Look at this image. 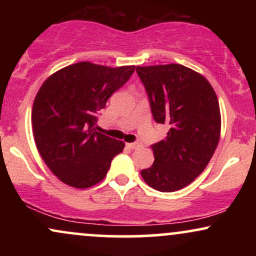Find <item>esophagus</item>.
Masks as SVG:
<instances>
[{
    "label": "esophagus",
    "instance_id": "34e87169",
    "mask_svg": "<svg viewBox=\"0 0 256 256\" xmlns=\"http://www.w3.org/2000/svg\"><path fill=\"white\" fill-rule=\"evenodd\" d=\"M126 146H128V148H130V149H136V148H140V143H138V142H134V143H128V144H126Z\"/></svg>",
    "mask_w": 256,
    "mask_h": 256
}]
</instances>
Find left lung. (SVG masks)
<instances>
[{
  "label": "left lung",
  "instance_id": "left-lung-1",
  "mask_svg": "<svg viewBox=\"0 0 256 256\" xmlns=\"http://www.w3.org/2000/svg\"><path fill=\"white\" fill-rule=\"evenodd\" d=\"M148 95L152 118L168 124L167 137L152 144L154 164L140 174L161 192L189 185L208 165L220 137L219 102L212 85L177 64L136 68Z\"/></svg>",
  "mask_w": 256,
  "mask_h": 256
}]
</instances>
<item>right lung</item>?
Wrapping results in <instances>:
<instances>
[{
	"mask_svg": "<svg viewBox=\"0 0 256 256\" xmlns=\"http://www.w3.org/2000/svg\"><path fill=\"white\" fill-rule=\"evenodd\" d=\"M134 66L90 62L67 66L44 82L32 107V130L40 156L61 182L78 189L106 177L124 142L95 130L100 110L130 79Z\"/></svg>",
	"mask_w": 256,
	"mask_h": 256,
	"instance_id": "right-lung-1",
	"label": "right lung"
}]
</instances>
